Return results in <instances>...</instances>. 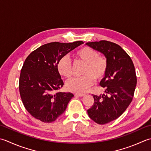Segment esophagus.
I'll use <instances>...</instances> for the list:
<instances>
[{
  "instance_id": "1",
  "label": "esophagus",
  "mask_w": 151,
  "mask_h": 151,
  "mask_svg": "<svg viewBox=\"0 0 151 151\" xmlns=\"http://www.w3.org/2000/svg\"><path fill=\"white\" fill-rule=\"evenodd\" d=\"M75 96L76 97H83L84 96V94H81V93H75Z\"/></svg>"
}]
</instances>
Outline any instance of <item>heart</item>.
<instances>
[{"label": "heart", "mask_w": 151, "mask_h": 151, "mask_svg": "<svg viewBox=\"0 0 151 151\" xmlns=\"http://www.w3.org/2000/svg\"><path fill=\"white\" fill-rule=\"evenodd\" d=\"M75 57L76 61L85 65L82 71L84 76L68 81L66 88L72 92L83 93L94 84L95 78L100 81L105 77L107 72L108 62L105 57L99 55L96 50L88 46L78 50ZM57 69L61 76L67 78L73 76L72 63L67 56H63L58 60Z\"/></svg>", "instance_id": "1"}]
</instances>
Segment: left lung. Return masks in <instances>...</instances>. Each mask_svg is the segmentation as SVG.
Wrapping results in <instances>:
<instances>
[{"mask_svg": "<svg viewBox=\"0 0 151 151\" xmlns=\"http://www.w3.org/2000/svg\"><path fill=\"white\" fill-rule=\"evenodd\" d=\"M86 45L105 56L107 72L100 82L105 94L93 95L94 103L88 114L99 124L118 119L128 108L134 97L137 77L134 65L129 55L121 47L107 40L87 42Z\"/></svg>", "mask_w": 151, "mask_h": 151, "instance_id": "left-lung-1", "label": "left lung"}]
</instances>
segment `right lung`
I'll return each instance as SVG.
<instances>
[{
  "label": "right lung",
  "mask_w": 151,
  "mask_h": 151,
  "mask_svg": "<svg viewBox=\"0 0 151 151\" xmlns=\"http://www.w3.org/2000/svg\"><path fill=\"white\" fill-rule=\"evenodd\" d=\"M50 42L40 46L26 58L21 70L19 90L26 110L43 122H54L64 113L74 96L55 91L63 86L57 63L60 59L83 44Z\"/></svg>",
  "instance_id": "add662e5"
}]
</instances>
